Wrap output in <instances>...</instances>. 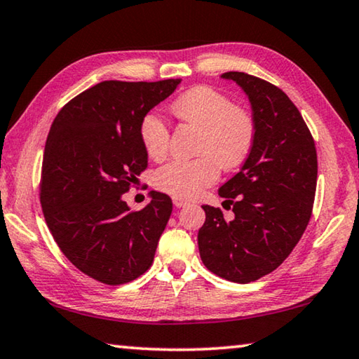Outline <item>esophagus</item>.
I'll list each match as a JSON object with an SVG mask.
<instances>
[{
  "instance_id": "obj_1",
  "label": "esophagus",
  "mask_w": 359,
  "mask_h": 359,
  "mask_svg": "<svg viewBox=\"0 0 359 359\" xmlns=\"http://www.w3.org/2000/svg\"><path fill=\"white\" fill-rule=\"evenodd\" d=\"M172 203H174V205H175V208H177V209L185 208V205H187V201H184V199H180V198H174Z\"/></svg>"
}]
</instances>
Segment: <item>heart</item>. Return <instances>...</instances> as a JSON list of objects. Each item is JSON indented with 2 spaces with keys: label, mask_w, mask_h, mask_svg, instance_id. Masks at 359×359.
Returning <instances> with one entry per match:
<instances>
[{
  "label": "heart",
  "mask_w": 359,
  "mask_h": 359,
  "mask_svg": "<svg viewBox=\"0 0 359 359\" xmlns=\"http://www.w3.org/2000/svg\"><path fill=\"white\" fill-rule=\"evenodd\" d=\"M172 114L185 123L201 130L196 160H174L158 168L154 184L158 190L175 198H196L214 185L223 169L244 163L255 142V120L244 107L233 106L226 95L199 85L180 95L171 106ZM139 136L150 158H163L169 147V130L156 114H145Z\"/></svg>",
  "instance_id": "b5f03b06"
}]
</instances>
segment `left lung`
<instances>
[{"mask_svg": "<svg viewBox=\"0 0 359 359\" xmlns=\"http://www.w3.org/2000/svg\"><path fill=\"white\" fill-rule=\"evenodd\" d=\"M222 77L248 96L257 131L244 166L218 190L233 218L203 205L198 247L210 272L248 283L277 269L306 231L317 188V149L301 112L280 88L245 72Z\"/></svg>", "mask_w": 359, "mask_h": 359, "instance_id": "left-lung-1", "label": "left lung"}]
</instances>
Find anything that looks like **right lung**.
<instances>
[{
  "label": "right lung",
  "instance_id": "right-lung-1",
  "mask_svg": "<svg viewBox=\"0 0 359 359\" xmlns=\"http://www.w3.org/2000/svg\"><path fill=\"white\" fill-rule=\"evenodd\" d=\"M179 83L100 82L72 98L48 131L41 172L46 223L65 257L101 283H128L154 263L171 198L151 191L150 204L135 212L123 194L147 168L141 120Z\"/></svg>",
  "mask_w": 359,
  "mask_h": 359
}]
</instances>
